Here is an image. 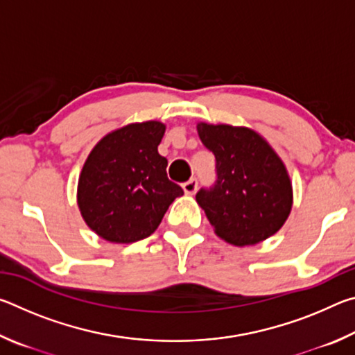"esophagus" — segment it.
<instances>
[{
    "label": "esophagus",
    "instance_id": "34e87169",
    "mask_svg": "<svg viewBox=\"0 0 355 355\" xmlns=\"http://www.w3.org/2000/svg\"><path fill=\"white\" fill-rule=\"evenodd\" d=\"M182 186H183V191L186 192V194L192 196V194H196L197 186H199V180L191 178V180H188V182H184Z\"/></svg>",
    "mask_w": 355,
    "mask_h": 355
}]
</instances>
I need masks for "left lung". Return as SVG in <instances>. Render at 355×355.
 I'll return each mask as SVG.
<instances>
[{"mask_svg": "<svg viewBox=\"0 0 355 355\" xmlns=\"http://www.w3.org/2000/svg\"><path fill=\"white\" fill-rule=\"evenodd\" d=\"M197 131L216 158L214 183L196 194L214 232L235 245L272 236L293 203L290 177L279 156L249 128L199 123Z\"/></svg>", "mask_w": 355, "mask_h": 355, "instance_id": "left-lung-1", "label": "left lung"}]
</instances>
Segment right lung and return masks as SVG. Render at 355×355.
I'll use <instances>...</instances> for the list:
<instances>
[{
    "instance_id": "obj_1",
    "label": "right lung",
    "mask_w": 355,
    "mask_h": 355,
    "mask_svg": "<svg viewBox=\"0 0 355 355\" xmlns=\"http://www.w3.org/2000/svg\"><path fill=\"white\" fill-rule=\"evenodd\" d=\"M166 127L131 123L112 131L89 155L78 183V207L86 224L106 241L135 243L158 228L171 203L183 196L167 178L158 153Z\"/></svg>"
}]
</instances>
